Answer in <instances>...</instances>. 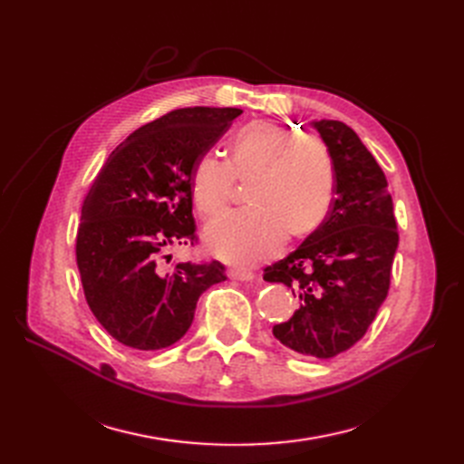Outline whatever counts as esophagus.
<instances>
[{
	"instance_id": "1",
	"label": "esophagus",
	"mask_w": 464,
	"mask_h": 464,
	"mask_svg": "<svg viewBox=\"0 0 464 464\" xmlns=\"http://www.w3.org/2000/svg\"><path fill=\"white\" fill-rule=\"evenodd\" d=\"M228 276L234 280H242V283H251L256 278V275L251 271H240V269H230Z\"/></svg>"
}]
</instances>
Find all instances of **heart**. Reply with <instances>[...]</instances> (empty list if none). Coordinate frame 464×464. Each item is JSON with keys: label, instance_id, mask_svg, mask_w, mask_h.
Returning a JSON list of instances; mask_svg holds the SVG:
<instances>
[{"label": "heart", "instance_id": "b5f03b06", "mask_svg": "<svg viewBox=\"0 0 464 464\" xmlns=\"http://www.w3.org/2000/svg\"><path fill=\"white\" fill-rule=\"evenodd\" d=\"M249 181L247 210L224 215L205 230L207 249L232 265H256L325 222L336 186L329 147L286 125L251 121L230 141L228 160L203 152L191 170V198L201 217L222 213L236 179Z\"/></svg>", "mask_w": 464, "mask_h": 464}]
</instances>
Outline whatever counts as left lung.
<instances>
[{
	"instance_id": "left-lung-1",
	"label": "left lung",
	"mask_w": 464,
	"mask_h": 464,
	"mask_svg": "<svg viewBox=\"0 0 464 464\" xmlns=\"http://www.w3.org/2000/svg\"><path fill=\"white\" fill-rule=\"evenodd\" d=\"M312 125L333 154L334 199L325 222L263 278L300 300L294 315L273 327L275 339L327 360L354 346L385 302L399 232L387 178L354 130L336 120Z\"/></svg>"
}]
</instances>
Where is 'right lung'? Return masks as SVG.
<instances>
[{
    "mask_svg": "<svg viewBox=\"0 0 464 464\" xmlns=\"http://www.w3.org/2000/svg\"><path fill=\"white\" fill-rule=\"evenodd\" d=\"M242 114L240 108H179L133 131L110 154L87 193L77 266L98 323L125 346L160 350L191 327L201 294L227 280L218 261L178 263L170 246L195 242L191 170Z\"/></svg>",
    "mask_w": 464,
    "mask_h": 464,
    "instance_id": "obj_1",
    "label": "right lung"
}]
</instances>
